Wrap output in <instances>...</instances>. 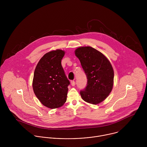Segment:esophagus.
I'll list each match as a JSON object with an SVG mask.
<instances>
[{"label":"esophagus","instance_id":"esophagus-1","mask_svg":"<svg viewBox=\"0 0 147 147\" xmlns=\"http://www.w3.org/2000/svg\"><path fill=\"white\" fill-rule=\"evenodd\" d=\"M71 84L72 86H75V82L74 81V80H71Z\"/></svg>","mask_w":147,"mask_h":147}]
</instances>
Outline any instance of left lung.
<instances>
[{
	"label": "left lung",
	"mask_w": 147,
	"mask_h": 147,
	"mask_svg": "<svg viewBox=\"0 0 147 147\" xmlns=\"http://www.w3.org/2000/svg\"><path fill=\"white\" fill-rule=\"evenodd\" d=\"M86 76L87 84L80 95L85 101L98 104L111 92L114 80V71L105 55L90 47H81L75 50Z\"/></svg>",
	"instance_id": "left-lung-1"
}]
</instances>
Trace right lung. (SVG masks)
<instances>
[{"instance_id":"right-lung-1","label":"right lung","mask_w":147,"mask_h":147,"mask_svg":"<svg viewBox=\"0 0 147 147\" xmlns=\"http://www.w3.org/2000/svg\"><path fill=\"white\" fill-rule=\"evenodd\" d=\"M64 55V51L61 50L46 53L34 71L33 81L34 94L43 105L50 109L61 107L67 100L70 83L61 64Z\"/></svg>"}]
</instances>
